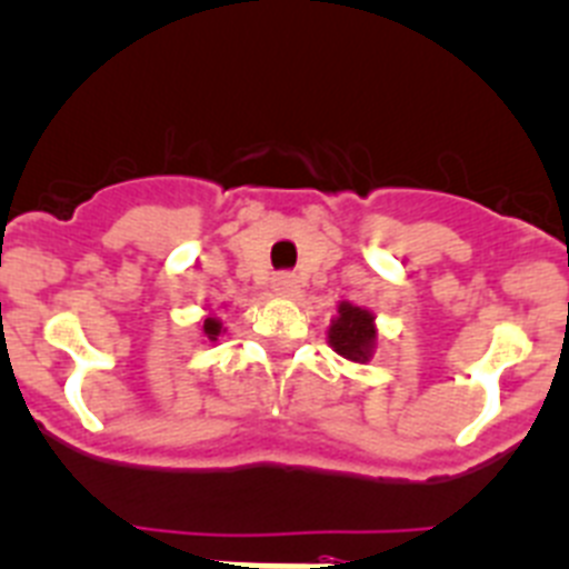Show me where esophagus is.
<instances>
[{"mask_svg": "<svg viewBox=\"0 0 569 569\" xmlns=\"http://www.w3.org/2000/svg\"><path fill=\"white\" fill-rule=\"evenodd\" d=\"M297 289H300V280H297L295 272H278L272 278V291L280 297H295Z\"/></svg>", "mask_w": 569, "mask_h": 569, "instance_id": "1", "label": "esophagus"}]
</instances>
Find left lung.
<instances>
[{
	"instance_id": "obj_1",
	"label": "left lung",
	"mask_w": 569,
	"mask_h": 569,
	"mask_svg": "<svg viewBox=\"0 0 569 569\" xmlns=\"http://www.w3.org/2000/svg\"><path fill=\"white\" fill-rule=\"evenodd\" d=\"M329 346L346 360L366 362L377 346V329H373V315L360 306L340 303L337 317L331 320Z\"/></svg>"
}]
</instances>
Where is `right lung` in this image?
Wrapping results in <instances>:
<instances>
[{"label":"right lung","mask_w":569,"mask_h":569,"mask_svg":"<svg viewBox=\"0 0 569 569\" xmlns=\"http://www.w3.org/2000/svg\"><path fill=\"white\" fill-rule=\"evenodd\" d=\"M203 335H207L209 340H218V335H221V320H218V317H207V320H203Z\"/></svg>","instance_id":"obj_1"}]
</instances>
